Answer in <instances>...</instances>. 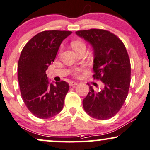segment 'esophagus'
I'll return each instance as SVG.
<instances>
[{
  "mask_svg": "<svg viewBox=\"0 0 150 150\" xmlns=\"http://www.w3.org/2000/svg\"><path fill=\"white\" fill-rule=\"evenodd\" d=\"M76 85H77V82H76V81H71V82L69 83L70 86H76Z\"/></svg>",
  "mask_w": 150,
  "mask_h": 150,
  "instance_id": "esophagus-1",
  "label": "esophagus"
}]
</instances>
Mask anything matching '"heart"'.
<instances>
[{
	"label": "heart",
	"instance_id": "obj_1",
	"mask_svg": "<svg viewBox=\"0 0 150 150\" xmlns=\"http://www.w3.org/2000/svg\"><path fill=\"white\" fill-rule=\"evenodd\" d=\"M71 45L75 51L79 49L81 47H86L85 44L81 40H74L72 42ZM83 70V68H77V69H75L73 70V73L75 74V75H77V76H78Z\"/></svg>",
	"mask_w": 150,
	"mask_h": 150
}]
</instances>
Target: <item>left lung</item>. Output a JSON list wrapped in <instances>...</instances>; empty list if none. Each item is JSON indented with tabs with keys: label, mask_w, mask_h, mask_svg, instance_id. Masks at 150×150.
<instances>
[{
	"label": "left lung",
	"mask_w": 150,
	"mask_h": 150,
	"mask_svg": "<svg viewBox=\"0 0 150 150\" xmlns=\"http://www.w3.org/2000/svg\"><path fill=\"white\" fill-rule=\"evenodd\" d=\"M75 33L91 44L93 49L94 79H100L103 88L90 91L83 100L86 112L93 118L106 120L114 117L123 106L130 84L131 67L122 41L111 32L91 29Z\"/></svg>",
	"instance_id": "obj_1"
}]
</instances>
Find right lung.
I'll return each instance as SVG.
<instances>
[{"label": "right lung", "mask_w": 150, "mask_h": 150, "mask_svg": "<svg viewBox=\"0 0 150 150\" xmlns=\"http://www.w3.org/2000/svg\"><path fill=\"white\" fill-rule=\"evenodd\" d=\"M69 31H45L24 47L18 63V77L24 103L33 115L49 119L60 112L69 85L64 81L50 83L46 74L55 60L61 43Z\"/></svg>", "instance_id": "1"}]
</instances>
